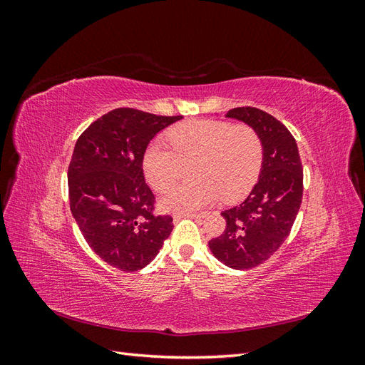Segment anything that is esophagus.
Here are the masks:
<instances>
[{
	"mask_svg": "<svg viewBox=\"0 0 365 365\" xmlns=\"http://www.w3.org/2000/svg\"><path fill=\"white\" fill-rule=\"evenodd\" d=\"M205 215L207 213H182V215H176L175 217L178 219V217H192V219H202V217H205Z\"/></svg>",
	"mask_w": 365,
	"mask_h": 365,
	"instance_id": "34e87169",
	"label": "esophagus"
}]
</instances>
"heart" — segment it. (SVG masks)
<instances>
[{
  "instance_id": "b5f03b06",
  "label": "heart",
  "mask_w": 365,
  "mask_h": 365,
  "mask_svg": "<svg viewBox=\"0 0 365 365\" xmlns=\"http://www.w3.org/2000/svg\"><path fill=\"white\" fill-rule=\"evenodd\" d=\"M169 145L153 140L143 152V172L163 192L180 178L182 164L193 163L190 184H178L163 196L169 212L192 213L222 197L233 202L256 184L263 163V143L248 125L220 120H190L170 128Z\"/></svg>"
}]
</instances>
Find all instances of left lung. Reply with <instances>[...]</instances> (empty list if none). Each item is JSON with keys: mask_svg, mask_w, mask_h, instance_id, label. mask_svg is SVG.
Masks as SVG:
<instances>
[{"mask_svg": "<svg viewBox=\"0 0 365 365\" xmlns=\"http://www.w3.org/2000/svg\"><path fill=\"white\" fill-rule=\"evenodd\" d=\"M228 118L257 130L263 163L247 200L225 210L224 233L208 242L213 256L233 269H251L268 260L289 236L303 197V165L295 138L283 123L262 109L233 108Z\"/></svg>", "mask_w": 365, "mask_h": 365, "instance_id": "8db88e82", "label": "left lung"}]
</instances>
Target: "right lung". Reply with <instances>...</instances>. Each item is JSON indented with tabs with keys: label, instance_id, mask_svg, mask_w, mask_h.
Masks as SVG:
<instances>
[{
	"label": "right lung",
	"instance_id": "right-lung-1",
	"mask_svg": "<svg viewBox=\"0 0 365 365\" xmlns=\"http://www.w3.org/2000/svg\"><path fill=\"white\" fill-rule=\"evenodd\" d=\"M181 118L117 108L76 141L68 165L71 213L86 244L120 271L145 268L172 233L173 219L155 213L143 152L160 130Z\"/></svg>",
	"mask_w": 365,
	"mask_h": 365
}]
</instances>
